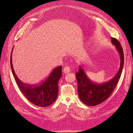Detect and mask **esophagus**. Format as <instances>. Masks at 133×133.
I'll list each match as a JSON object with an SVG mask.
<instances>
[{
    "instance_id": "34e87169",
    "label": "esophagus",
    "mask_w": 133,
    "mask_h": 133,
    "mask_svg": "<svg viewBox=\"0 0 133 133\" xmlns=\"http://www.w3.org/2000/svg\"><path fill=\"white\" fill-rule=\"evenodd\" d=\"M63 71L65 73V74H67V73H68L70 72V68L68 66L67 67H65L63 69Z\"/></svg>"
}]
</instances>
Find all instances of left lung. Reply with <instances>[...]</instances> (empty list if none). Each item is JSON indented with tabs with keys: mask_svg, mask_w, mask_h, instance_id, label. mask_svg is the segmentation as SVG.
<instances>
[{
	"mask_svg": "<svg viewBox=\"0 0 133 133\" xmlns=\"http://www.w3.org/2000/svg\"><path fill=\"white\" fill-rule=\"evenodd\" d=\"M111 42L115 45L120 56V66L118 72L108 82L98 84L92 82L89 78L81 66L76 73L77 81V91L80 100L89 106H96L107 100L111 96L117 86L120 78L124 63V55L120 42L111 37Z\"/></svg>",
	"mask_w": 133,
	"mask_h": 133,
	"instance_id": "obj_1",
	"label": "left lung"
}]
</instances>
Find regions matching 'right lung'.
Here are the masks:
<instances>
[{"instance_id": "obj_1", "label": "right lung", "mask_w": 133, "mask_h": 133, "mask_svg": "<svg viewBox=\"0 0 133 133\" xmlns=\"http://www.w3.org/2000/svg\"><path fill=\"white\" fill-rule=\"evenodd\" d=\"M10 60L12 71L16 84L29 102L38 107L45 108L51 105L56 100L58 92V82L61 77V66L53 70L48 78L41 84L30 85L23 83L16 75L12 65V55Z\"/></svg>"}]
</instances>
